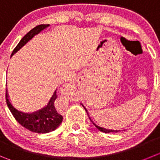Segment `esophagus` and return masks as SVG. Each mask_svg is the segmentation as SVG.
Returning <instances> with one entry per match:
<instances>
[{"label": "esophagus", "instance_id": "obj_1", "mask_svg": "<svg viewBox=\"0 0 160 160\" xmlns=\"http://www.w3.org/2000/svg\"><path fill=\"white\" fill-rule=\"evenodd\" d=\"M68 85H64L63 88H62V92H63V93H65V92H67V90H68Z\"/></svg>", "mask_w": 160, "mask_h": 160}]
</instances>
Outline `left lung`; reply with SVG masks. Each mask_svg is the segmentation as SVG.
<instances>
[{"label": "left lung", "instance_id": "obj_1", "mask_svg": "<svg viewBox=\"0 0 160 160\" xmlns=\"http://www.w3.org/2000/svg\"><path fill=\"white\" fill-rule=\"evenodd\" d=\"M84 109H85V110H86V112H87L88 115V110H87V109L85 108V107H84ZM88 117H89V115H88ZM89 119H90V120H91V122H92V123H93V125H95V127L97 128V129H99V130H100V131H102V132H118V131H119V130H118H118H114V129H105V128L100 127V126H98V125H97L96 124H95V123H94V122H92V119L90 118V117H89Z\"/></svg>", "mask_w": 160, "mask_h": 160}]
</instances>
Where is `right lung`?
<instances>
[{
    "label": "right lung",
    "mask_w": 160,
    "mask_h": 160,
    "mask_svg": "<svg viewBox=\"0 0 160 160\" xmlns=\"http://www.w3.org/2000/svg\"><path fill=\"white\" fill-rule=\"evenodd\" d=\"M49 26H50L49 24H40L31 29L18 43L16 48L13 50L12 53V56L21 48L22 46H24L35 35L38 34L40 31ZM5 98L7 105L12 114L13 117L22 126L31 132H37V133H47V132H50L56 129L59 126L60 124L62 123L63 117L58 113L57 109L55 108V100L58 98L57 92H54L48 105L42 110L35 112V113H31V114L23 113V112L19 111L16 108H14L8 100L7 91L5 93Z\"/></svg>",
    "instance_id": "add662e5"
}]
</instances>
